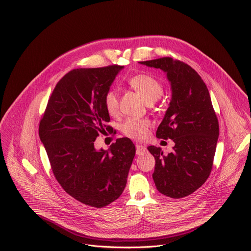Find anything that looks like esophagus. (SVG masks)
<instances>
[{"label": "esophagus", "mask_w": 251, "mask_h": 251, "mask_svg": "<svg viewBox=\"0 0 251 251\" xmlns=\"http://www.w3.org/2000/svg\"><path fill=\"white\" fill-rule=\"evenodd\" d=\"M146 152V147L143 146V145H136V154L138 156L143 155Z\"/></svg>", "instance_id": "esophagus-1"}]
</instances>
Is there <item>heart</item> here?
I'll return each instance as SVG.
<instances>
[{"label":"heart","mask_w":251,"mask_h":251,"mask_svg":"<svg viewBox=\"0 0 251 251\" xmlns=\"http://www.w3.org/2000/svg\"><path fill=\"white\" fill-rule=\"evenodd\" d=\"M128 84L147 104H152L157 101L164 92L162 83L149 75H134L129 78ZM104 106L109 115L115 116L118 113L119 100L115 91L109 90L106 92L104 95ZM149 127L150 123L147 120L129 118L121 125V131L128 138L141 140L146 137Z\"/></svg>","instance_id":"obj_1"}]
</instances>
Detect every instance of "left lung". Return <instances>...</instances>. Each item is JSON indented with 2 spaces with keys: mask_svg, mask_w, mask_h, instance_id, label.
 <instances>
[{
  "mask_svg": "<svg viewBox=\"0 0 251 251\" xmlns=\"http://www.w3.org/2000/svg\"><path fill=\"white\" fill-rule=\"evenodd\" d=\"M140 63L165 71L172 88L156 136L173 140V152L164 155L161 148L148 147L156 160V188L173 199L190 196L207 180L220 134L208 89L197 71L181 60L161 57Z\"/></svg>",
  "mask_w": 251,
  "mask_h": 251,
  "instance_id": "1",
  "label": "left lung"
}]
</instances>
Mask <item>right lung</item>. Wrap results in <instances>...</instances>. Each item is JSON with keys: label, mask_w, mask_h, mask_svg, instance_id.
Here are the masks:
<instances>
[{"label": "right lung", "mask_w": 251, "mask_h": 251, "mask_svg": "<svg viewBox=\"0 0 251 251\" xmlns=\"http://www.w3.org/2000/svg\"><path fill=\"white\" fill-rule=\"evenodd\" d=\"M121 65L70 70L55 85L40 121L39 134L52 173L62 189L78 201L103 207L123 193L136 149L129 138L108 151H97L99 133L110 130L104 106Z\"/></svg>", "instance_id": "add662e5"}]
</instances>
